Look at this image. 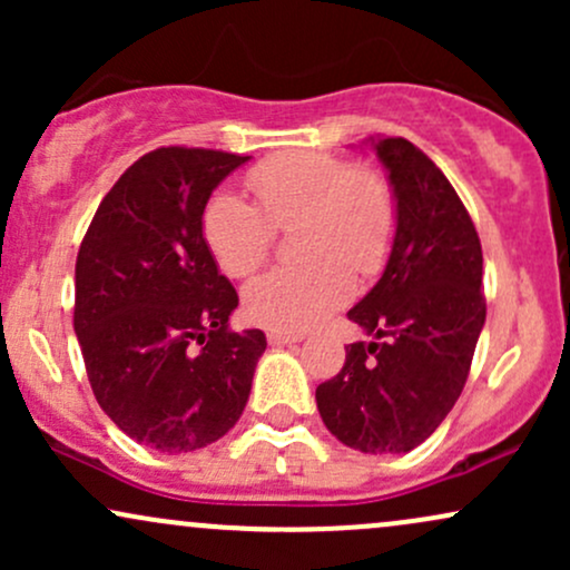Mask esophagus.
I'll return each mask as SVG.
<instances>
[{"mask_svg":"<svg viewBox=\"0 0 570 570\" xmlns=\"http://www.w3.org/2000/svg\"><path fill=\"white\" fill-rule=\"evenodd\" d=\"M267 343H271V345H294V343H303V335H294V332H267Z\"/></svg>","mask_w":570,"mask_h":570,"instance_id":"esophagus-1","label":"esophagus"}]
</instances>
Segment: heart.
<instances>
[{
  "label": "heart",
  "instance_id": "heart-1",
  "mask_svg": "<svg viewBox=\"0 0 570 570\" xmlns=\"http://www.w3.org/2000/svg\"><path fill=\"white\" fill-rule=\"evenodd\" d=\"M254 203L212 195L203 238L222 271L252 276L267 263L276 230L294 233L303 263L278 267L244 292L246 316L276 332H303L337 311L353 292V273L375 278L396 238V198L372 168L322 153H284L246 176Z\"/></svg>",
  "mask_w": 570,
  "mask_h": 570
}]
</instances>
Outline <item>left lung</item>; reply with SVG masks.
<instances>
[{
  "label": "left lung",
  "instance_id": "obj_1",
  "mask_svg": "<svg viewBox=\"0 0 570 570\" xmlns=\"http://www.w3.org/2000/svg\"><path fill=\"white\" fill-rule=\"evenodd\" d=\"M396 198V238L381 281L348 311L372 337L316 389L324 426L362 453H410L466 385L485 326L482 246L453 185L402 136L372 139Z\"/></svg>",
  "mask_w": 570,
  "mask_h": 570
}]
</instances>
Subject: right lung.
<instances>
[{"mask_svg":"<svg viewBox=\"0 0 570 570\" xmlns=\"http://www.w3.org/2000/svg\"><path fill=\"white\" fill-rule=\"evenodd\" d=\"M248 155L160 147L98 206L75 267V332L90 389L130 440L189 453L225 436L267 340L230 330L238 292L217 271L203 208Z\"/></svg>","mask_w":570,"mask_h":570,"instance_id":"right-lung-1","label":"right lung"}]
</instances>
